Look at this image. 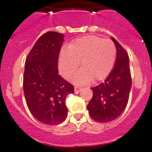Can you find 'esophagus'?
Returning a JSON list of instances; mask_svg holds the SVG:
<instances>
[{
  "instance_id": "esophagus-1",
  "label": "esophagus",
  "mask_w": 152,
  "mask_h": 152,
  "mask_svg": "<svg viewBox=\"0 0 152 152\" xmlns=\"http://www.w3.org/2000/svg\"><path fill=\"white\" fill-rule=\"evenodd\" d=\"M82 91V88H80V87H75V93H79V92H81Z\"/></svg>"
}]
</instances>
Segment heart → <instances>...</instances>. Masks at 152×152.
<instances>
[{
	"instance_id": "obj_1",
	"label": "heart",
	"mask_w": 152,
	"mask_h": 152,
	"mask_svg": "<svg viewBox=\"0 0 152 152\" xmlns=\"http://www.w3.org/2000/svg\"><path fill=\"white\" fill-rule=\"evenodd\" d=\"M117 50L109 39L96 36H85L75 40L67 49L61 50L58 67L64 77L68 79L73 75L80 62L81 70L72 78L76 85H84L104 80L109 75L115 64Z\"/></svg>"
}]
</instances>
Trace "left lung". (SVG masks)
<instances>
[{"label":"left lung","mask_w":152,"mask_h":152,"mask_svg":"<svg viewBox=\"0 0 152 152\" xmlns=\"http://www.w3.org/2000/svg\"><path fill=\"white\" fill-rule=\"evenodd\" d=\"M111 40L117 50L115 67L105 81L91 88L93 97L87 107L91 118L102 123L115 120L123 113L132 88L128 53L114 37Z\"/></svg>","instance_id":"obj_1"}]
</instances>
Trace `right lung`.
I'll use <instances>...</instances> for the list:
<instances>
[{
    "instance_id": "obj_1",
    "label": "right lung",
    "mask_w": 152,
    "mask_h": 152,
    "mask_svg": "<svg viewBox=\"0 0 152 152\" xmlns=\"http://www.w3.org/2000/svg\"><path fill=\"white\" fill-rule=\"evenodd\" d=\"M64 34L48 31L36 41L24 67L23 88L30 112L38 121L54 125L67 116L65 99L74 86L58 75V61Z\"/></svg>"
}]
</instances>
